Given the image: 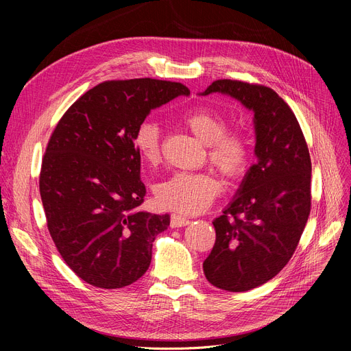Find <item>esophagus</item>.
I'll use <instances>...</instances> for the list:
<instances>
[{
  "label": "esophagus",
  "instance_id": "1",
  "mask_svg": "<svg viewBox=\"0 0 351 351\" xmlns=\"http://www.w3.org/2000/svg\"><path fill=\"white\" fill-rule=\"evenodd\" d=\"M189 223H191V220L188 217H183L176 213H173L171 216V226L172 228H183V226H188Z\"/></svg>",
  "mask_w": 351,
  "mask_h": 351
}]
</instances>
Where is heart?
<instances>
[{
	"mask_svg": "<svg viewBox=\"0 0 351 351\" xmlns=\"http://www.w3.org/2000/svg\"><path fill=\"white\" fill-rule=\"evenodd\" d=\"M191 132L208 145L209 159L226 178L242 176L250 160L246 139L228 132V119L210 108H196L182 117ZM134 145L139 156L149 165L160 160V128L155 121H143L136 128ZM222 186L212 173L178 172L158 183L155 196L158 204L182 215L205 212L219 196Z\"/></svg>",
	"mask_w": 351,
	"mask_h": 351,
	"instance_id": "obj_1",
	"label": "heart"
}]
</instances>
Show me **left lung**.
Masks as SVG:
<instances>
[{
    "instance_id": "left-lung-1",
    "label": "left lung",
    "mask_w": 351,
    "mask_h": 351,
    "mask_svg": "<svg viewBox=\"0 0 351 351\" xmlns=\"http://www.w3.org/2000/svg\"><path fill=\"white\" fill-rule=\"evenodd\" d=\"M216 92L253 112L257 160L213 220L204 271L217 289L247 291L273 279L298 247L310 215L311 160L296 117L273 89L219 80L199 95Z\"/></svg>"
}]
</instances>
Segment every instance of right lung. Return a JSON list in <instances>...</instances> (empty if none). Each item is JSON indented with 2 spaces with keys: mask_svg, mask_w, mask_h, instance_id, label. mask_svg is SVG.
<instances>
[{
  "mask_svg": "<svg viewBox=\"0 0 351 351\" xmlns=\"http://www.w3.org/2000/svg\"><path fill=\"white\" fill-rule=\"evenodd\" d=\"M189 95L179 82H102L66 110L48 142L40 192L52 241L84 282L132 285L171 216L139 209L146 193L134 135L151 110Z\"/></svg>",
  "mask_w": 351,
  "mask_h": 351,
  "instance_id": "1",
  "label": "right lung"
}]
</instances>
